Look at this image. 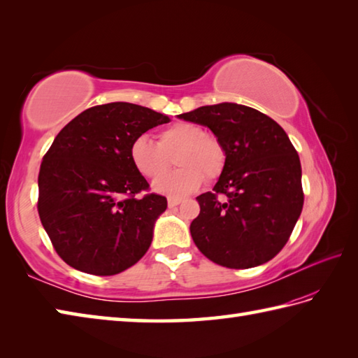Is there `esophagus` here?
Wrapping results in <instances>:
<instances>
[{
    "mask_svg": "<svg viewBox=\"0 0 358 358\" xmlns=\"http://www.w3.org/2000/svg\"><path fill=\"white\" fill-rule=\"evenodd\" d=\"M180 203V199H174V197H170L169 199V208H174V206H178Z\"/></svg>",
    "mask_w": 358,
    "mask_h": 358,
    "instance_id": "esophagus-1",
    "label": "esophagus"
}]
</instances>
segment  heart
I'll use <instances>...</instances> for the list:
<instances>
[{"mask_svg": "<svg viewBox=\"0 0 358 358\" xmlns=\"http://www.w3.org/2000/svg\"><path fill=\"white\" fill-rule=\"evenodd\" d=\"M175 156L178 171L163 177L169 157ZM130 162L141 176L156 179L153 189L169 197H184L202 185L203 176L216 179L225 166V150L217 139L206 136L202 127L192 122H176L157 134V144L147 136L131 142Z\"/></svg>", "mask_w": 358, "mask_h": 358, "instance_id": "heart-1", "label": "heart"}]
</instances>
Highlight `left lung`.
Wrapping results in <instances>:
<instances>
[{"label": "left lung", "mask_w": 358, "mask_h": 358, "mask_svg": "<svg viewBox=\"0 0 358 358\" xmlns=\"http://www.w3.org/2000/svg\"><path fill=\"white\" fill-rule=\"evenodd\" d=\"M208 127L225 150L224 171L196 199L193 241L214 264L245 269L271 260L288 242L303 208L300 159L288 134L259 110L222 102L178 115ZM217 194H225L224 203Z\"/></svg>", "instance_id": "1"}]
</instances>
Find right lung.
<instances>
[{"label": "right lung", "mask_w": 358, "mask_h": 358, "mask_svg": "<svg viewBox=\"0 0 358 358\" xmlns=\"http://www.w3.org/2000/svg\"><path fill=\"white\" fill-rule=\"evenodd\" d=\"M170 117L152 108L110 102L87 108L62 129L38 176V213L59 257L87 274L113 275L144 256L166 210L134 170L131 142Z\"/></svg>", "instance_id": "add662e5"}]
</instances>
